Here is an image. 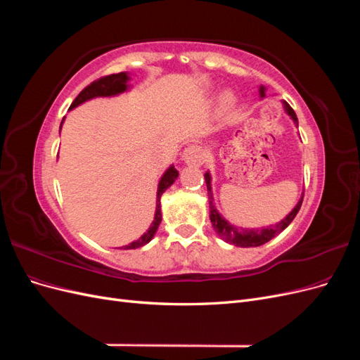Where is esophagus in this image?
Listing matches in <instances>:
<instances>
[{
	"instance_id": "esophagus-1",
	"label": "esophagus",
	"mask_w": 360,
	"mask_h": 360,
	"mask_svg": "<svg viewBox=\"0 0 360 360\" xmlns=\"http://www.w3.org/2000/svg\"><path fill=\"white\" fill-rule=\"evenodd\" d=\"M181 160L184 163H188V165L198 167V165H201V163L204 162V151H202V148L200 146H195V144L188 146L186 148L183 150Z\"/></svg>"
}]
</instances>
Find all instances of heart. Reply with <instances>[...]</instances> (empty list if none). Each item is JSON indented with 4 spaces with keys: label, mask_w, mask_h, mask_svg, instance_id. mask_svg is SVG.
<instances>
[{
    "label": "heart",
    "mask_w": 360,
    "mask_h": 360,
    "mask_svg": "<svg viewBox=\"0 0 360 360\" xmlns=\"http://www.w3.org/2000/svg\"><path fill=\"white\" fill-rule=\"evenodd\" d=\"M231 102H233V96L230 93H225L222 96V105L228 106V105H231Z\"/></svg>",
    "instance_id": "obj_1"
}]
</instances>
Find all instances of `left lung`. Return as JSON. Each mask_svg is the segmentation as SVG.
Wrapping results in <instances>:
<instances>
[{"instance_id":"obj_1","label":"left lung","mask_w":360,"mask_h":360,"mask_svg":"<svg viewBox=\"0 0 360 360\" xmlns=\"http://www.w3.org/2000/svg\"><path fill=\"white\" fill-rule=\"evenodd\" d=\"M259 97L264 99L266 97V86L259 85ZM282 106H284V111L288 114V117L292 120L294 126H299V120L296 112L292 111V108L285 102L282 101ZM204 179L207 183V189H209V204H210V221L214 228L216 234L219 236L222 240L226 243L234 245V246H240V248H255L267 243L271 238L276 237L281 231H284L285 228L292 222L294 217H296L297 212L300 210V205L303 201V193L297 204L294 205V209L284 217V219L279 221L275 225H267L263 228H243V226H237L231 224L230 221H226L225 217L219 213V210L216 209L214 200H213V191H212V174L210 171H207L204 174Z\"/></svg>"}]
</instances>
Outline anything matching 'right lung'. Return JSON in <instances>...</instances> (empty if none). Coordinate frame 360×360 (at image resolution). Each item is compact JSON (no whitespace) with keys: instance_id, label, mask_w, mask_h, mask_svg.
<instances>
[{"instance_id":"add662e5","label":"right lung","mask_w":360,"mask_h":360,"mask_svg":"<svg viewBox=\"0 0 360 360\" xmlns=\"http://www.w3.org/2000/svg\"><path fill=\"white\" fill-rule=\"evenodd\" d=\"M132 79L130 78V75L127 72H122V73H115V75H110V76H105V78L96 81L93 84H90L86 89H84L78 97L73 101V103L70 105V111L75 110L76 106H79L85 102L93 101L96 97H115L120 96L122 93L130 91L132 89V85L129 84V81ZM64 123V118L60 124V132H61V126ZM179 177V171L174 168V165H169L167 168V171L162 174V177L159 180L158 184V192H156V210H155V217H153V222H151L148 230L141 236L136 240L130 242L129 245L122 246V249H136V248H143L144 245H147L151 238L155 237L159 224L162 221V210H160V197L162 193L165 192L168 188L172 186V183L177 180Z\"/></svg>"}]
</instances>
